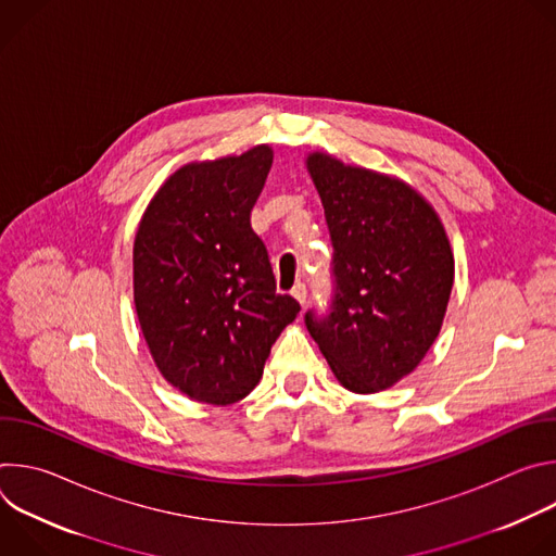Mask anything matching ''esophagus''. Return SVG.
<instances>
[{"label": "esophagus", "instance_id": "34e87169", "mask_svg": "<svg viewBox=\"0 0 556 556\" xmlns=\"http://www.w3.org/2000/svg\"><path fill=\"white\" fill-rule=\"evenodd\" d=\"M292 296H294L301 305H305V301H307V288H305V283H296V286L292 288Z\"/></svg>", "mask_w": 556, "mask_h": 556}]
</instances>
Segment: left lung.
<instances>
[{"label": "left lung", "mask_w": 556, "mask_h": 556, "mask_svg": "<svg viewBox=\"0 0 556 556\" xmlns=\"http://www.w3.org/2000/svg\"><path fill=\"white\" fill-rule=\"evenodd\" d=\"M307 172L334 249V294L326 314L305 312V326L343 387L374 393L412 374L440 334L451 247L409 185L328 153H312Z\"/></svg>", "instance_id": "left-lung-1"}]
</instances>
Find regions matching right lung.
Returning a JSON list of instances; mask_svg holds the SVG:
<instances>
[{"label": "right lung", "instance_id": "add662e5", "mask_svg": "<svg viewBox=\"0 0 556 556\" xmlns=\"http://www.w3.org/2000/svg\"><path fill=\"white\" fill-rule=\"evenodd\" d=\"M273 149L178 169L149 202L134 240V303L161 374L189 399L249 395L299 301L277 294L251 211Z\"/></svg>", "mask_w": 556, "mask_h": 556}]
</instances>
